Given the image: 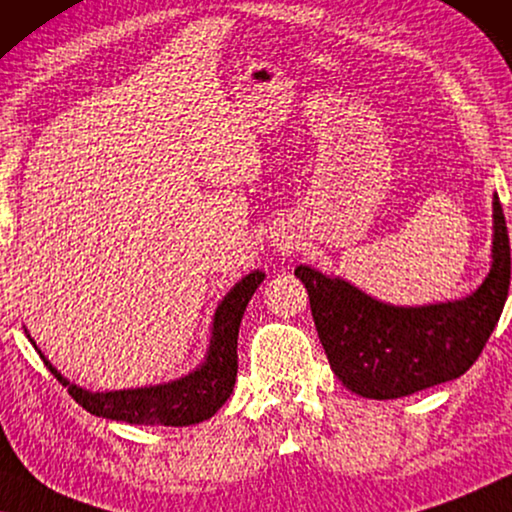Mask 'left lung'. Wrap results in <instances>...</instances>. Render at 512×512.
Listing matches in <instances>:
<instances>
[{"mask_svg":"<svg viewBox=\"0 0 512 512\" xmlns=\"http://www.w3.org/2000/svg\"><path fill=\"white\" fill-rule=\"evenodd\" d=\"M492 271L471 297L399 308L366 297L341 278L297 266L331 371L359 397L399 399L466 373L501 318L510 287V241L494 194Z\"/></svg>","mask_w":512,"mask_h":512,"instance_id":"8db88e82","label":"left lung"}]
</instances>
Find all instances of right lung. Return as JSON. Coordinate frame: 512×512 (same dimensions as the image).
<instances>
[{
    "mask_svg": "<svg viewBox=\"0 0 512 512\" xmlns=\"http://www.w3.org/2000/svg\"><path fill=\"white\" fill-rule=\"evenodd\" d=\"M262 280V271L248 273L222 299L218 311H215L213 336L211 345H208L206 362L197 371H192L190 376L174 380V383L99 394L71 385L67 378L57 373L46 357L41 355V359L50 373L67 387L74 401L97 417L129 424H162V427H187V424L204 422L215 415V410L229 399V394L234 390L236 369H239L236 338H239L241 318Z\"/></svg>",
    "mask_w": 512,
    "mask_h": 512,
    "instance_id": "add662e5",
    "label": "right lung"
}]
</instances>
